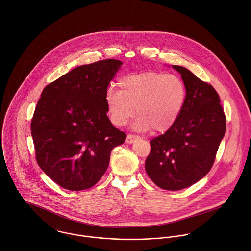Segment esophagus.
<instances>
[{
    "mask_svg": "<svg viewBox=\"0 0 251 251\" xmlns=\"http://www.w3.org/2000/svg\"><path fill=\"white\" fill-rule=\"evenodd\" d=\"M138 139H139L138 136L129 134V135L127 136V138H126V143H127V144H133V143H134L136 140H138Z\"/></svg>",
    "mask_w": 251,
    "mask_h": 251,
    "instance_id": "1",
    "label": "esophagus"
}]
</instances>
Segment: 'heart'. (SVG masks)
<instances>
[{
	"mask_svg": "<svg viewBox=\"0 0 251 251\" xmlns=\"http://www.w3.org/2000/svg\"><path fill=\"white\" fill-rule=\"evenodd\" d=\"M119 91L109 88L106 109L111 122L124 126L135 115V127L159 133L170 130L179 118L186 99L183 81L175 75L149 71L128 75L118 81Z\"/></svg>",
	"mask_w": 251,
	"mask_h": 251,
	"instance_id": "obj_1",
	"label": "heart"
}]
</instances>
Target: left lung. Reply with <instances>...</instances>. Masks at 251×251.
Listing matches in <instances>:
<instances>
[{
    "label": "left lung",
    "mask_w": 251,
    "mask_h": 251,
    "mask_svg": "<svg viewBox=\"0 0 251 251\" xmlns=\"http://www.w3.org/2000/svg\"><path fill=\"white\" fill-rule=\"evenodd\" d=\"M186 88L176 123L151 141L146 171L165 190H180L199 181L211 169L225 135L226 117L215 89L181 66H173Z\"/></svg>",
    "instance_id": "8db88e82"
}]
</instances>
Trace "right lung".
I'll return each mask as SVG.
<instances>
[{
  "label": "right lung",
  "mask_w": 251,
  "mask_h": 251,
  "mask_svg": "<svg viewBox=\"0 0 251 251\" xmlns=\"http://www.w3.org/2000/svg\"><path fill=\"white\" fill-rule=\"evenodd\" d=\"M122 62L106 59L79 66L44 89L31 134L36 159L61 187L80 191L94 186L105 173L111 151L126 134L106 112L107 86Z\"/></svg>",
  "instance_id": "right-lung-1"
}]
</instances>
